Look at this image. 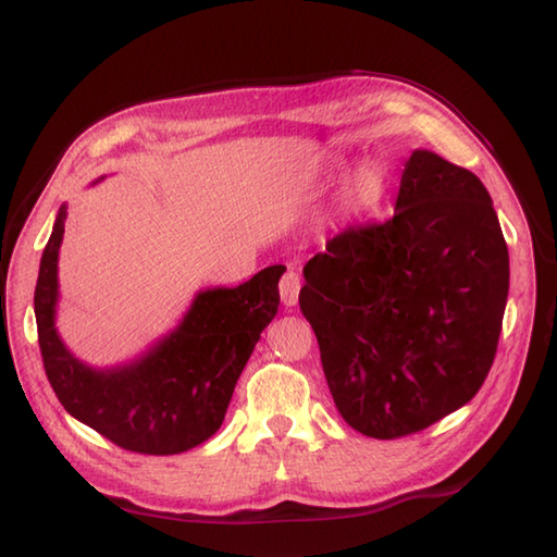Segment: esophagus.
Segmentation results:
<instances>
[{"instance_id": "34e87169", "label": "esophagus", "mask_w": 557, "mask_h": 557, "mask_svg": "<svg viewBox=\"0 0 557 557\" xmlns=\"http://www.w3.org/2000/svg\"><path fill=\"white\" fill-rule=\"evenodd\" d=\"M300 288H302L300 274H298V271H295V269H288L286 274L281 276V283H278V290H281V302L286 305V308H293V305L298 302Z\"/></svg>"}]
</instances>
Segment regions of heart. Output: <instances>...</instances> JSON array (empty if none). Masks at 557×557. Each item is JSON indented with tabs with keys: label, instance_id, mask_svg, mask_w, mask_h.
Segmentation results:
<instances>
[{
	"label": "heart",
	"instance_id": "heart-1",
	"mask_svg": "<svg viewBox=\"0 0 557 557\" xmlns=\"http://www.w3.org/2000/svg\"><path fill=\"white\" fill-rule=\"evenodd\" d=\"M389 175L387 168L374 158H362L354 168L346 170L338 185V203L348 215H366L374 211L387 197Z\"/></svg>",
	"mask_w": 557,
	"mask_h": 557
}]
</instances>
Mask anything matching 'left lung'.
Masks as SVG:
<instances>
[{
  "mask_svg": "<svg viewBox=\"0 0 557 557\" xmlns=\"http://www.w3.org/2000/svg\"><path fill=\"white\" fill-rule=\"evenodd\" d=\"M300 310L344 421L394 440L469 404L491 372L509 290L493 199L416 149L389 221L338 233L302 269Z\"/></svg>",
  "mask_w": 557,
  "mask_h": 557,
  "instance_id": "1",
  "label": "left lung"
}]
</instances>
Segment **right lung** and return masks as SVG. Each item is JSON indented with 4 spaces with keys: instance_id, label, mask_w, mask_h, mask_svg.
<instances>
[{
    "instance_id": "1",
    "label": "right lung",
    "mask_w": 557,
    "mask_h": 557,
    "mask_svg": "<svg viewBox=\"0 0 557 557\" xmlns=\"http://www.w3.org/2000/svg\"><path fill=\"white\" fill-rule=\"evenodd\" d=\"M64 221L62 203L33 298L42 366L57 399L76 421L129 451L165 457L207 442L223 423L259 336L278 312V278L286 267H267L235 288L199 290L183 322L146 354L124 366L90 368L64 346L54 326Z\"/></svg>"
}]
</instances>
